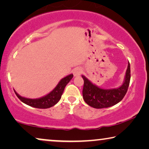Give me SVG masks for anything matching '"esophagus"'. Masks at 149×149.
<instances>
[{"label": "esophagus", "instance_id": "obj_1", "mask_svg": "<svg viewBox=\"0 0 149 149\" xmlns=\"http://www.w3.org/2000/svg\"><path fill=\"white\" fill-rule=\"evenodd\" d=\"M82 69L81 68H77L74 70H73V74H74V77L79 76L82 73Z\"/></svg>", "mask_w": 149, "mask_h": 149}]
</instances>
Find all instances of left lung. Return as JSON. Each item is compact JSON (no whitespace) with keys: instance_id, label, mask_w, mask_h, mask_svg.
<instances>
[{"instance_id":"8db88e82","label":"left lung","mask_w":149,"mask_h":149,"mask_svg":"<svg viewBox=\"0 0 149 149\" xmlns=\"http://www.w3.org/2000/svg\"><path fill=\"white\" fill-rule=\"evenodd\" d=\"M82 78L84 81L83 97L87 104L95 109H103L112 107L122 100L127 93L131 78L130 62H128L125 81L123 84L117 89H101L91 83L84 76H82Z\"/></svg>"}]
</instances>
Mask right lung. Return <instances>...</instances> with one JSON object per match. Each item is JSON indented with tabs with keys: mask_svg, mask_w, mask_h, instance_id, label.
Wrapping results in <instances>:
<instances>
[{
	"mask_svg": "<svg viewBox=\"0 0 149 149\" xmlns=\"http://www.w3.org/2000/svg\"><path fill=\"white\" fill-rule=\"evenodd\" d=\"M72 77L73 74H70L65 77V78L62 79L52 92H50L45 96L38 99L25 98V97L20 96L15 91H15L18 98L22 102L26 104L27 105L34 108H37V109H48V108L53 107V106H54L58 102L63 92H64L65 87L69 83V81L72 79Z\"/></svg>",
	"mask_w": 149,
	"mask_h": 149,
	"instance_id": "add662e5",
	"label": "right lung"
}]
</instances>
